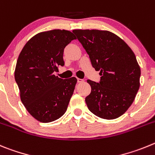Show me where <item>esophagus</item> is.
Wrapping results in <instances>:
<instances>
[{
    "instance_id": "34e87169",
    "label": "esophagus",
    "mask_w": 155,
    "mask_h": 155,
    "mask_svg": "<svg viewBox=\"0 0 155 155\" xmlns=\"http://www.w3.org/2000/svg\"><path fill=\"white\" fill-rule=\"evenodd\" d=\"M77 82L79 83H83V82H84V80H83V79H79V78H78Z\"/></svg>"
}]
</instances>
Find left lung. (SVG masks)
Returning a JSON list of instances; mask_svg holds the SVG:
<instances>
[{"label":"left lung","instance_id":"obj_1","mask_svg":"<svg viewBox=\"0 0 155 155\" xmlns=\"http://www.w3.org/2000/svg\"><path fill=\"white\" fill-rule=\"evenodd\" d=\"M100 71L99 83L87 80L91 93L86 97L88 109L103 119L119 117L128 110L140 87V69L136 56L117 35L101 30H73Z\"/></svg>","mask_w":155,"mask_h":155}]
</instances>
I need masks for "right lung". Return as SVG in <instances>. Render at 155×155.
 Segmentation results:
<instances>
[{
	"mask_svg": "<svg viewBox=\"0 0 155 155\" xmlns=\"http://www.w3.org/2000/svg\"><path fill=\"white\" fill-rule=\"evenodd\" d=\"M74 39L67 30L40 32L26 43L17 60L15 79L21 100L40 122H52L67 110L77 79H61L54 72L64 65V48Z\"/></svg>",
	"mask_w": 155,
	"mask_h": 155,
	"instance_id": "obj_1",
	"label": "right lung"
}]
</instances>
